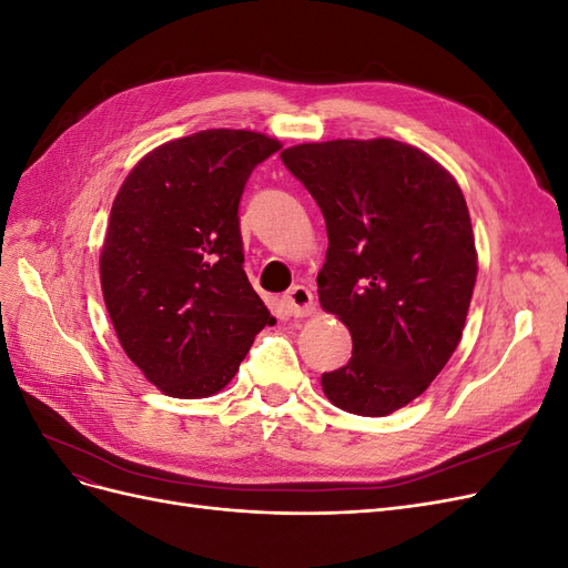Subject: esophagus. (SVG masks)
Returning a JSON list of instances; mask_svg holds the SVG:
<instances>
[{
  "label": "esophagus",
  "mask_w": 568,
  "mask_h": 568,
  "mask_svg": "<svg viewBox=\"0 0 568 568\" xmlns=\"http://www.w3.org/2000/svg\"><path fill=\"white\" fill-rule=\"evenodd\" d=\"M282 301H284V307L291 317H307L315 313V298L311 294V288H305L303 284L291 286Z\"/></svg>",
  "instance_id": "obj_1"
}]
</instances>
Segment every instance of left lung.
Segmentation results:
<instances>
[{"label":"left lung","mask_w":568,"mask_h":568,"mask_svg":"<svg viewBox=\"0 0 568 568\" xmlns=\"http://www.w3.org/2000/svg\"><path fill=\"white\" fill-rule=\"evenodd\" d=\"M317 201L326 261L317 294L353 336L346 367L322 374L336 407L386 417L422 395L462 338L476 284L459 184L395 140H334L282 151Z\"/></svg>","instance_id":"obj_1"}]
</instances>
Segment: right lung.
I'll list each match as a JSON object with an SVG mask.
<instances>
[{"instance_id": "obj_1", "label": "right lung", "mask_w": 568, "mask_h": 568, "mask_svg": "<svg viewBox=\"0 0 568 568\" xmlns=\"http://www.w3.org/2000/svg\"><path fill=\"white\" fill-rule=\"evenodd\" d=\"M282 144L261 132L203 130L132 168L101 248V291L120 346L173 398L225 388L274 317L244 272L239 201Z\"/></svg>"}]
</instances>
